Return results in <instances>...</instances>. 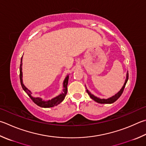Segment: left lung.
Wrapping results in <instances>:
<instances>
[{
  "mask_svg": "<svg viewBox=\"0 0 146 146\" xmlns=\"http://www.w3.org/2000/svg\"><path fill=\"white\" fill-rule=\"evenodd\" d=\"M128 72H127L126 80L124 84V86H123V87H122V89L117 92V94H115L114 96H113L112 97H111V98H108V99H100V98H97L96 96H94L93 94H92L87 89H86V91L87 93H88V94L89 95L90 98H92L94 101H95L96 102L98 103H102V104H105V103H107V104L109 103V104H110V103H113V102H115V101L119 99V98L121 96V94H123V92L124 87H125V86H126L127 82H128Z\"/></svg>",
  "mask_w": 146,
  "mask_h": 146,
  "instance_id": "8db88e82",
  "label": "left lung"
}]
</instances>
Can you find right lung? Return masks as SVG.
I'll return each mask as SVG.
<instances>
[{"label":"right lung","instance_id":"add662e5","mask_svg":"<svg viewBox=\"0 0 146 146\" xmlns=\"http://www.w3.org/2000/svg\"><path fill=\"white\" fill-rule=\"evenodd\" d=\"M22 57L21 59V62H20V83L22 85V87L23 89L24 90V91L28 94V96L31 98V100L33 101L34 103H36L37 105H38L39 107H43V108H49V107H53L54 106H57L58 104H59L60 103H61L63 100H64L65 96L66 94H67V86H68V79H69V75L66 76L65 78L64 82H63V92L59 96L55 97L54 98H53L50 100L48 101H44L42 100L41 98H36V97H33L31 96L32 92L31 91L26 87L23 84L22 81Z\"/></svg>","mask_w":146,"mask_h":146}]
</instances>
